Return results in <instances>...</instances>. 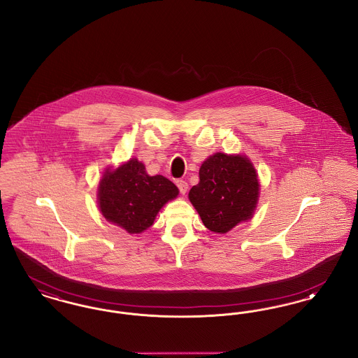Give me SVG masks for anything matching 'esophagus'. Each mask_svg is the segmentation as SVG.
Segmentation results:
<instances>
[{
	"instance_id": "34e87169",
	"label": "esophagus",
	"mask_w": 358,
	"mask_h": 358,
	"mask_svg": "<svg viewBox=\"0 0 358 358\" xmlns=\"http://www.w3.org/2000/svg\"><path fill=\"white\" fill-rule=\"evenodd\" d=\"M177 187L180 189V193H181V194H185V193H187V184L184 180H178V181H177Z\"/></svg>"
}]
</instances>
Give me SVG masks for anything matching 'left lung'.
Returning a JSON list of instances; mask_svg holds the SVG:
<instances>
[{
    "mask_svg": "<svg viewBox=\"0 0 358 358\" xmlns=\"http://www.w3.org/2000/svg\"><path fill=\"white\" fill-rule=\"evenodd\" d=\"M199 174L200 182L190 189L189 200L208 229L225 234L252 217L259 182L248 158L216 153L205 161Z\"/></svg>",
    "mask_w": 358,
    "mask_h": 358,
    "instance_id": "left-lung-1",
    "label": "left lung"
}]
</instances>
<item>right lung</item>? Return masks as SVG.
<instances>
[{
	"mask_svg": "<svg viewBox=\"0 0 358 358\" xmlns=\"http://www.w3.org/2000/svg\"><path fill=\"white\" fill-rule=\"evenodd\" d=\"M178 189L164 176H149L142 162L130 159L117 171H107L99 184L98 203L108 222L129 234L153 225L158 210L176 199Z\"/></svg>",
	"mask_w": 358,
	"mask_h": 358,
	"instance_id": "add662e5",
	"label": "right lung"
}]
</instances>
